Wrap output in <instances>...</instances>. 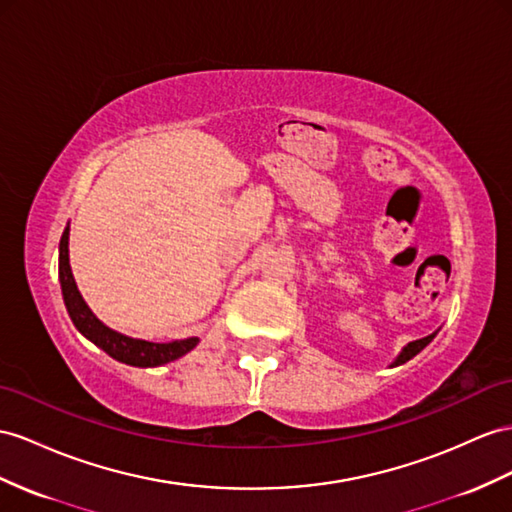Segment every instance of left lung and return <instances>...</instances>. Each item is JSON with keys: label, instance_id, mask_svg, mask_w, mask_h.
Returning a JSON list of instances; mask_svg holds the SVG:
<instances>
[{"label": "left lung", "instance_id": "left-lung-1", "mask_svg": "<svg viewBox=\"0 0 512 512\" xmlns=\"http://www.w3.org/2000/svg\"><path fill=\"white\" fill-rule=\"evenodd\" d=\"M435 335H437V333H432V335H428V337H424V339H417V342H411L409 346H406V348L400 352V357L396 359V363H393V365H402V363H406L409 359H413V357L417 355V352H422V350L432 342V339H435Z\"/></svg>", "mask_w": 512, "mask_h": 512}]
</instances>
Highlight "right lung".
I'll list each match as a JSON object with an SVG mask.
<instances>
[{
    "label": "right lung",
    "mask_w": 512,
    "mask_h": 512,
    "mask_svg": "<svg viewBox=\"0 0 512 512\" xmlns=\"http://www.w3.org/2000/svg\"><path fill=\"white\" fill-rule=\"evenodd\" d=\"M60 285H62L64 305H67V311L73 324L77 326V331H80L84 337H88L90 342L99 346L101 350H106L108 355L116 361L136 365V368H155V365H164L183 357L186 352H190L196 344H199V339L196 337L177 339V342H168V344L144 342V339L121 335L108 329L106 324H101L93 316V311L86 307L80 292H77V285L69 266V227L64 229L62 240H60Z\"/></svg>",
    "instance_id": "add662e5"
}]
</instances>
